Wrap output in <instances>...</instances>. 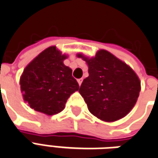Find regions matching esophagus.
<instances>
[{
    "mask_svg": "<svg viewBox=\"0 0 158 158\" xmlns=\"http://www.w3.org/2000/svg\"><path fill=\"white\" fill-rule=\"evenodd\" d=\"M82 80H83L82 78H81V79H78V80H77V82H78V84H79V86H81V85Z\"/></svg>",
    "mask_w": 158,
    "mask_h": 158,
    "instance_id": "34e87169",
    "label": "esophagus"
}]
</instances>
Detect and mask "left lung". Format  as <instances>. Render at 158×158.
I'll return each instance as SVG.
<instances>
[{
    "mask_svg": "<svg viewBox=\"0 0 158 158\" xmlns=\"http://www.w3.org/2000/svg\"><path fill=\"white\" fill-rule=\"evenodd\" d=\"M88 65L89 76L79 93L91 114L105 122H114L131 112L137 101L140 81L131 66L105 49L94 57L77 54Z\"/></svg>",
    "mask_w": 158,
    "mask_h": 158,
    "instance_id": "8db88e82",
    "label": "left lung"
}]
</instances>
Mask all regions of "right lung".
<instances>
[{
	"label": "right lung",
	"instance_id": "obj_1",
	"mask_svg": "<svg viewBox=\"0 0 158 158\" xmlns=\"http://www.w3.org/2000/svg\"><path fill=\"white\" fill-rule=\"evenodd\" d=\"M55 46L45 49L25 67L20 77L23 100L35 111L54 115L65 109L69 97L79 90L72 70Z\"/></svg>",
	"mask_w": 158,
	"mask_h": 158
}]
</instances>
